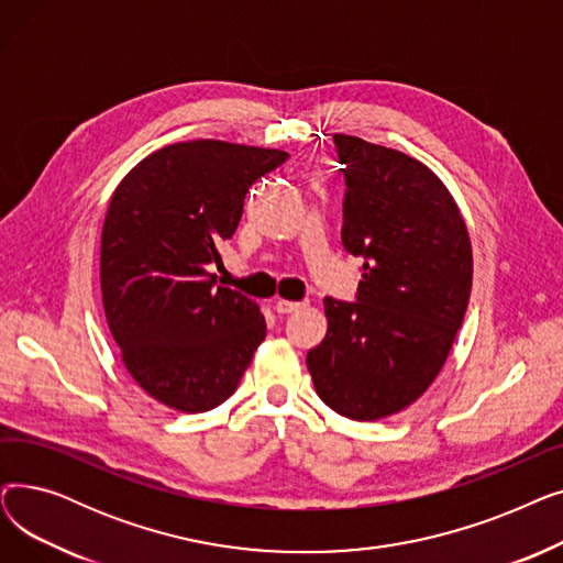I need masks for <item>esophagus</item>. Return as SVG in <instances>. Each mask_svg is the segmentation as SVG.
Returning a JSON list of instances; mask_svg holds the SVG:
<instances>
[{"label":"esophagus","mask_w":563,"mask_h":563,"mask_svg":"<svg viewBox=\"0 0 563 563\" xmlns=\"http://www.w3.org/2000/svg\"><path fill=\"white\" fill-rule=\"evenodd\" d=\"M306 303L303 301H285V299H278L276 301V312L278 314H289V312H297V310H301Z\"/></svg>","instance_id":"obj_1"}]
</instances>
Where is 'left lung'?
Segmentation results:
<instances>
[{"label": "left lung", "mask_w": 563, "mask_h": 563, "mask_svg": "<svg viewBox=\"0 0 563 563\" xmlns=\"http://www.w3.org/2000/svg\"><path fill=\"white\" fill-rule=\"evenodd\" d=\"M344 168L346 253L363 260L356 301L323 299L329 331L308 351L321 401L374 422L404 410L445 365L472 287V246L459 207L422 162L335 134Z\"/></svg>", "instance_id": "1"}]
</instances>
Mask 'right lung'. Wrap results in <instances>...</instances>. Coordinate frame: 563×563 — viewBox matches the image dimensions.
Wrapping results in <instances>:
<instances>
[{"mask_svg": "<svg viewBox=\"0 0 563 563\" xmlns=\"http://www.w3.org/2000/svg\"><path fill=\"white\" fill-rule=\"evenodd\" d=\"M287 157L214 139L173 143L111 196L100 249L107 323L132 378L168 408L223 404L266 335L260 306L217 285L210 264H221L249 187Z\"/></svg>", "mask_w": 563, "mask_h": 563, "instance_id": "obj_1", "label": "right lung"}]
</instances>
